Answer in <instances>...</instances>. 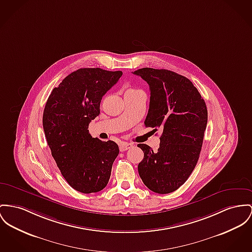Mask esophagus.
<instances>
[{
  "instance_id": "1",
  "label": "esophagus",
  "mask_w": 252,
  "mask_h": 252,
  "mask_svg": "<svg viewBox=\"0 0 252 252\" xmlns=\"http://www.w3.org/2000/svg\"><path fill=\"white\" fill-rule=\"evenodd\" d=\"M132 147V144L130 143H126V142H123L119 145V150L121 152L127 151L128 149H130Z\"/></svg>"
}]
</instances>
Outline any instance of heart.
Returning <instances> with one entry per match:
<instances>
[{
	"label": "heart",
	"mask_w": 252,
	"mask_h": 252,
	"mask_svg": "<svg viewBox=\"0 0 252 252\" xmlns=\"http://www.w3.org/2000/svg\"><path fill=\"white\" fill-rule=\"evenodd\" d=\"M138 92H141V91L138 90V89H134V88H129V89L126 90L125 94H134V93H138Z\"/></svg>",
	"instance_id": "1"
}]
</instances>
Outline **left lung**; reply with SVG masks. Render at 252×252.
<instances>
[{
  "label": "left lung",
  "instance_id": "8db88e82",
  "mask_svg": "<svg viewBox=\"0 0 252 252\" xmlns=\"http://www.w3.org/2000/svg\"><path fill=\"white\" fill-rule=\"evenodd\" d=\"M133 73L150 88L145 126L162 131L158 151L137 144L144 153L138 174L153 192L168 194L185 184L198 162L207 124L206 105L197 88L181 74L152 67Z\"/></svg>",
  "mask_w": 252,
  "mask_h": 252
}]
</instances>
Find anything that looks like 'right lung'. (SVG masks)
Here are the masks:
<instances>
[{
  "label": "right lung",
  "mask_w": 252,
  "mask_h": 252,
  "mask_svg": "<svg viewBox=\"0 0 252 252\" xmlns=\"http://www.w3.org/2000/svg\"><path fill=\"white\" fill-rule=\"evenodd\" d=\"M121 75L120 70L79 68L52 90L44 109L43 127L51 155L67 184L84 194L106 187L119 153L115 141L94 138L88 128L100 114L102 96Z\"/></svg>",
  "instance_id": "1"
}]
</instances>
